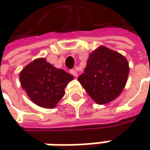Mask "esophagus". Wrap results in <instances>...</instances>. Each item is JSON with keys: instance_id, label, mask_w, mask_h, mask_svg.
Here are the masks:
<instances>
[{"instance_id": "esophagus-1", "label": "esophagus", "mask_w": 150, "mask_h": 150, "mask_svg": "<svg viewBox=\"0 0 150 150\" xmlns=\"http://www.w3.org/2000/svg\"><path fill=\"white\" fill-rule=\"evenodd\" d=\"M69 72H70V74H71V75H74V76H75V77H76V76L78 75V74H77V72L75 71V69H71V70H70Z\"/></svg>"}]
</instances>
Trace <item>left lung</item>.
Instances as JSON below:
<instances>
[{
    "mask_svg": "<svg viewBox=\"0 0 150 150\" xmlns=\"http://www.w3.org/2000/svg\"><path fill=\"white\" fill-rule=\"evenodd\" d=\"M129 73V63L122 54L100 46L89 54L78 81L97 104L103 105L121 95Z\"/></svg>",
    "mask_w": 150,
    "mask_h": 150,
    "instance_id": "left-lung-1",
    "label": "left lung"
}]
</instances>
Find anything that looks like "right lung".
Returning <instances> with one entry per match:
<instances>
[{
  "instance_id": "right-lung-1",
  "label": "right lung",
  "mask_w": 150,
  "mask_h": 150,
  "mask_svg": "<svg viewBox=\"0 0 150 150\" xmlns=\"http://www.w3.org/2000/svg\"><path fill=\"white\" fill-rule=\"evenodd\" d=\"M74 76L56 69L45 58H38L28 64L20 73L21 88L30 100L45 108H54L65 95V88Z\"/></svg>"
}]
</instances>
